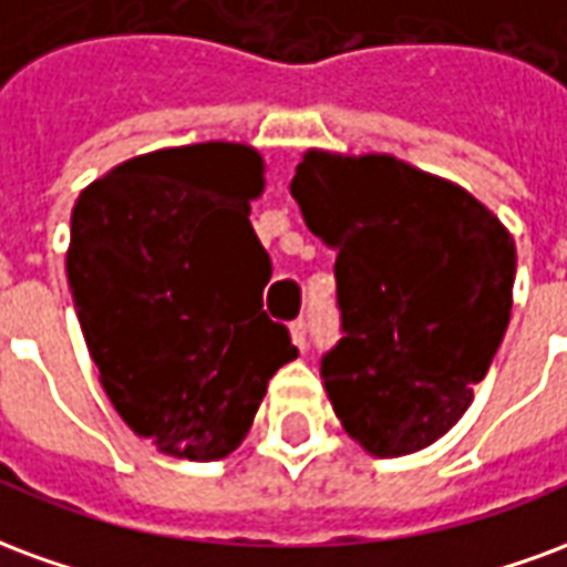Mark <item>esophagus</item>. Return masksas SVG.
I'll use <instances>...</instances> for the list:
<instances>
[{
	"label": "esophagus",
	"instance_id": "34e87169",
	"mask_svg": "<svg viewBox=\"0 0 567 567\" xmlns=\"http://www.w3.org/2000/svg\"><path fill=\"white\" fill-rule=\"evenodd\" d=\"M289 334H292V344L305 350L308 347V323L305 320H296V323L289 326Z\"/></svg>",
	"mask_w": 567,
	"mask_h": 567
}]
</instances>
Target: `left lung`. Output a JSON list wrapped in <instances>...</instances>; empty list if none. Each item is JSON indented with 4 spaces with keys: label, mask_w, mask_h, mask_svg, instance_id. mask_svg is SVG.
Returning <instances> with one entry per match:
<instances>
[{
    "label": "left lung",
    "mask_w": 567,
    "mask_h": 567,
    "mask_svg": "<svg viewBox=\"0 0 567 567\" xmlns=\"http://www.w3.org/2000/svg\"><path fill=\"white\" fill-rule=\"evenodd\" d=\"M289 193L338 250L344 338L320 362L334 416L371 456L435 444L502 344L514 238L468 189L390 153L308 151Z\"/></svg>",
    "instance_id": "8db88e82"
}]
</instances>
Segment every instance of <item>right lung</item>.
Returning a JSON list of instances; mask_svg holds the SVG:
<instances>
[{"mask_svg":"<svg viewBox=\"0 0 567 567\" xmlns=\"http://www.w3.org/2000/svg\"><path fill=\"white\" fill-rule=\"evenodd\" d=\"M262 172L247 144L165 147L74 202L65 275L86 350L123 423L165 456H229L268 380L299 357L262 311L271 259L250 226Z\"/></svg>","mask_w":567,"mask_h":567,"instance_id":"obj_1","label":"right lung"}]
</instances>
